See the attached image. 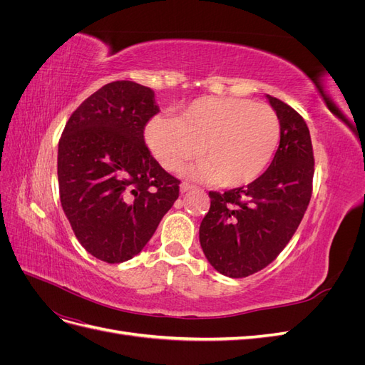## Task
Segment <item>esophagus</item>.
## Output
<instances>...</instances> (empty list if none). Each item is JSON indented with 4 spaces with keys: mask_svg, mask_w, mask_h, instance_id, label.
<instances>
[{
    "mask_svg": "<svg viewBox=\"0 0 365 365\" xmlns=\"http://www.w3.org/2000/svg\"><path fill=\"white\" fill-rule=\"evenodd\" d=\"M196 187L195 185H192V184H189V182H182L181 185H180V190H181V193H185V192H190V190H195Z\"/></svg>",
    "mask_w": 365,
    "mask_h": 365,
    "instance_id": "esophagus-1",
    "label": "esophagus"
}]
</instances>
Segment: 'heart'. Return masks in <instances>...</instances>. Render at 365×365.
Listing matches in <instances>:
<instances>
[{
    "instance_id": "obj_1",
    "label": "heart",
    "mask_w": 365,
    "mask_h": 365,
    "mask_svg": "<svg viewBox=\"0 0 365 365\" xmlns=\"http://www.w3.org/2000/svg\"><path fill=\"white\" fill-rule=\"evenodd\" d=\"M146 145L165 170H178L197 153L189 173L220 187L257 180L279 146L280 123L267 103L248 98L202 97L178 118L155 117L145 129Z\"/></svg>"
}]
</instances>
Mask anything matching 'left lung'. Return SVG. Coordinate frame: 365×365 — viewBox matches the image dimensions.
Segmentation results:
<instances>
[{
  "label": "left lung",
  "mask_w": 365,
  "mask_h": 365,
  "mask_svg": "<svg viewBox=\"0 0 365 365\" xmlns=\"http://www.w3.org/2000/svg\"><path fill=\"white\" fill-rule=\"evenodd\" d=\"M280 121V145L263 175L247 187L210 192L200 242L212 267L231 279L263 269L294 236L312 195L314 152L303 117L267 94Z\"/></svg>",
  "instance_id": "obj_1"
}]
</instances>
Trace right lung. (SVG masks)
Segmentation results:
<instances>
[{
	"mask_svg": "<svg viewBox=\"0 0 365 365\" xmlns=\"http://www.w3.org/2000/svg\"><path fill=\"white\" fill-rule=\"evenodd\" d=\"M158 111L150 88L117 81L88 97L65 125L61 204L77 240L98 260L137 256L178 200L180 181L150 155L143 137Z\"/></svg>",
	"mask_w": 365,
	"mask_h": 365,
	"instance_id": "obj_1",
	"label": "right lung"
}]
</instances>
